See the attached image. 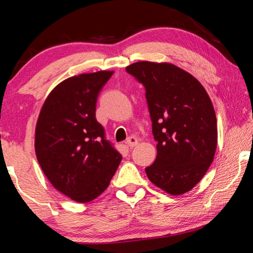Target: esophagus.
Instances as JSON below:
<instances>
[{"instance_id": "1", "label": "esophagus", "mask_w": 253, "mask_h": 253, "mask_svg": "<svg viewBox=\"0 0 253 253\" xmlns=\"http://www.w3.org/2000/svg\"><path fill=\"white\" fill-rule=\"evenodd\" d=\"M126 144L130 148H132V147H135V146H137V145H138V139H137L135 136H130V137H128V138H127Z\"/></svg>"}]
</instances>
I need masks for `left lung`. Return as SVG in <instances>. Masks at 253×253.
<instances>
[{
    "mask_svg": "<svg viewBox=\"0 0 253 253\" xmlns=\"http://www.w3.org/2000/svg\"><path fill=\"white\" fill-rule=\"evenodd\" d=\"M127 74L145 88L157 156L145 169L149 181L172 195L198 184L213 162L217 143L211 99L193 76L172 63L138 61Z\"/></svg>",
    "mask_w": 253,
    "mask_h": 253,
    "instance_id": "8db88e82",
    "label": "left lung"
}]
</instances>
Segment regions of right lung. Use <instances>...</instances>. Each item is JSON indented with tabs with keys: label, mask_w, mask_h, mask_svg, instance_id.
<instances>
[{
	"label": "right lung",
	"mask_w": 253,
	"mask_h": 253,
	"mask_svg": "<svg viewBox=\"0 0 253 253\" xmlns=\"http://www.w3.org/2000/svg\"><path fill=\"white\" fill-rule=\"evenodd\" d=\"M113 71L71 77L46 98L36 128V154L59 192L76 202L99 196L122 161L96 119L97 98Z\"/></svg>",
	"instance_id": "1"
}]
</instances>
